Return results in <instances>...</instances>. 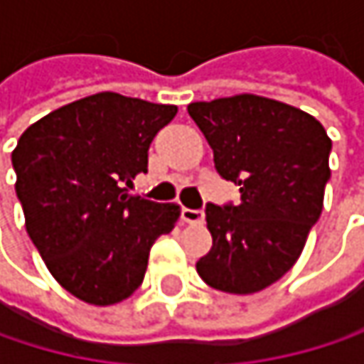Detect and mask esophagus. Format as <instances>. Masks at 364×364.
Masks as SVG:
<instances>
[{"mask_svg":"<svg viewBox=\"0 0 364 364\" xmlns=\"http://www.w3.org/2000/svg\"><path fill=\"white\" fill-rule=\"evenodd\" d=\"M181 219L185 223H191V225H198L204 221V213L198 210V208H183L181 210Z\"/></svg>","mask_w":364,"mask_h":364,"instance_id":"1","label":"esophagus"}]
</instances>
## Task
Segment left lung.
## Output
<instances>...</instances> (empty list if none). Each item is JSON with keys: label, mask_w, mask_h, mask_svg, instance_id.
Here are the masks:
<instances>
[{"label": "left lung", "mask_w": 364, "mask_h": 364, "mask_svg": "<svg viewBox=\"0 0 364 364\" xmlns=\"http://www.w3.org/2000/svg\"><path fill=\"white\" fill-rule=\"evenodd\" d=\"M187 111L217 173L240 185L238 204H206L213 249L196 269L217 291H263L295 265L323 213L327 130L310 113L257 95L189 103Z\"/></svg>", "instance_id": "8db88e82"}]
</instances>
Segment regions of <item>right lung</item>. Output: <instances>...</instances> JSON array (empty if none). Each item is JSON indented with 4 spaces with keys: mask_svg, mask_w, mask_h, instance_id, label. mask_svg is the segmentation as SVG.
<instances>
[{
    "mask_svg": "<svg viewBox=\"0 0 364 364\" xmlns=\"http://www.w3.org/2000/svg\"><path fill=\"white\" fill-rule=\"evenodd\" d=\"M175 105L99 92L31 124L12 151L25 228L56 282L92 306L128 299L181 210L128 193Z\"/></svg>",
    "mask_w": 364,
    "mask_h": 364,
    "instance_id": "right-lung-1",
    "label": "right lung"
}]
</instances>
